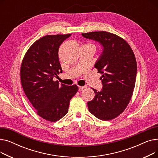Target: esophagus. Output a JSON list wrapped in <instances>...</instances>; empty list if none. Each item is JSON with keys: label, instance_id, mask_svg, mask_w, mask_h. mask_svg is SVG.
<instances>
[{"label": "esophagus", "instance_id": "obj_1", "mask_svg": "<svg viewBox=\"0 0 158 158\" xmlns=\"http://www.w3.org/2000/svg\"><path fill=\"white\" fill-rule=\"evenodd\" d=\"M85 88V86H79L78 87L79 91H82Z\"/></svg>", "mask_w": 158, "mask_h": 158}]
</instances>
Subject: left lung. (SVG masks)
Instances as JSON below:
<instances>
[{"label":"left lung","instance_id":"1","mask_svg":"<svg viewBox=\"0 0 158 158\" xmlns=\"http://www.w3.org/2000/svg\"><path fill=\"white\" fill-rule=\"evenodd\" d=\"M82 36L97 41L103 48L94 66L102 74V89L98 92L93 88L95 97L88 102L89 111L100 120H112L125 110L133 93L137 73L135 56L127 42L113 33L97 31Z\"/></svg>","mask_w":158,"mask_h":158}]
</instances>
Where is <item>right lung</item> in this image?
Here are the masks:
<instances>
[{"label": "right lung", "instance_id": "1", "mask_svg": "<svg viewBox=\"0 0 158 158\" xmlns=\"http://www.w3.org/2000/svg\"><path fill=\"white\" fill-rule=\"evenodd\" d=\"M70 36L47 35L39 39L28 49L21 65V83L25 94L37 114L52 122L68 113L70 99L78 90L76 85L66 86L53 81L62 72L59 47Z\"/></svg>", "mask_w": 158, "mask_h": 158}]
</instances>
